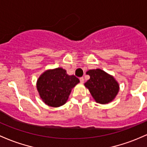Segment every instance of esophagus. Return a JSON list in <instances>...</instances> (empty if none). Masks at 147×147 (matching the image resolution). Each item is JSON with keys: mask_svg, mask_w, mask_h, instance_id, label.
I'll use <instances>...</instances> for the list:
<instances>
[{"mask_svg": "<svg viewBox=\"0 0 147 147\" xmlns=\"http://www.w3.org/2000/svg\"><path fill=\"white\" fill-rule=\"evenodd\" d=\"M84 80H84V78H82H82H80V83H83V82H84Z\"/></svg>", "mask_w": 147, "mask_h": 147, "instance_id": "1", "label": "esophagus"}]
</instances>
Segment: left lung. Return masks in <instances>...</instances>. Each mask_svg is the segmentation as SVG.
Returning <instances> with one entry per match:
<instances>
[{
	"mask_svg": "<svg viewBox=\"0 0 147 147\" xmlns=\"http://www.w3.org/2000/svg\"><path fill=\"white\" fill-rule=\"evenodd\" d=\"M90 78L85 83V86L96 103L107 104L115 99L119 90V85L110 74L100 69L87 71Z\"/></svg>",
	"mask_w": 147,
	"mask_h": 147,
	"instance_id": "1",
	"label": "left lung"
}]
</instances>
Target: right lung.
Here are the masks:
<instances>
[{"instance_id": "obj_1", "label": "right lung", "mask_w": 147, "mask_h": 147, "mask_svg": "<svg viewBox=\"0 0 147 147\" xmlns=\"http://www.w3.org/2000/svg\"><path fill=\"white\" fill-rule=\"evenodd\" d=\"M80 80L75 76H69L65 69H48L39 76L37 80V90L45 104L57 108L65 104L71 90Z\"/></svg>"}]
</instances>
